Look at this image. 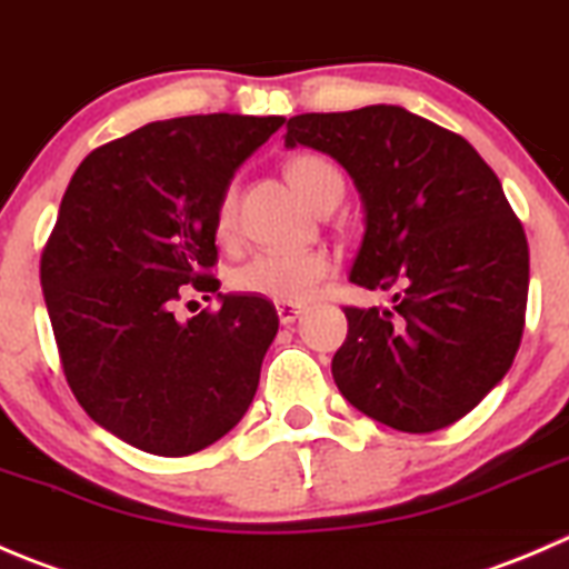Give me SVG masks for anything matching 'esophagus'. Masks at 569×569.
<instances>
[{
	"label": "esophagus",
	"mask_w": 569,
	"mask_h": 569,
	"mask_svg": "<svg viewBox=\"0 0 569 569\" xmlns=\"http://www.w3.org/2000/svg\"><path fill=\"white\" fill-rule=\"evenodd\" d=\"M277 315L284 326L296 323L301 318V307H296V303H277Z\"/></svg>",
	"instance_id": "obj_1"
}]
</instances>
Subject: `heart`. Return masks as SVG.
Wrapping results in <instances>:
<instances>
[{
  "mask_svg": "<svg viewBox=\"0 0 569 569\" xmlns=\"http://www.w3.org/2000/svg\"><path fill=\"white\" fill-rule=\"evenodd\" d=\"M287 179L292 188L315 207L337 204L346 190L340 168L320 154H296L287 162ZM234 223H238V188L229 184L218 199L216 210V232L218 238H232ZM335 271V262L326 251H279L266 249L257 251L251 260L234 271V290L249 292V296L268 298L277 303H303L315 292V287L323 282Z\"/></svg>",
  "mask_w": 569,
  "mask_h": 569,
  "instance_id": "1",
  "label": "heart"
}]
</instances>
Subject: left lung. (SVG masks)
I'll use <instances>...</instances> for the list:
<instances>
[{"instance_id":"1","label":"left lung","mask_w":569,"mask_h":569,"mask_svg":"<svg viewBox=\"0 0 569 569\" xmlns=\"http://www.w3.org/2000/svg\"><path fill=\"white\" fill-rule=\"evenodd\" d=\"M335 157L365 201L351 282L396 290L392 309L346 307L331 359L368 418L429 435L478 407L522 340L528 240L500 179L462 134L396 104L303 112L284 146Z\"/></svg>"}]
</instances>
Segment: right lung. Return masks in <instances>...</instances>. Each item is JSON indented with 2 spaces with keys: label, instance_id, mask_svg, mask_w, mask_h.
I'll use <instances>...</instances> for the list:
<instances>
[{
  "label": "right lung",
  "instance_id": "right-lung-1",
  "mask_svg": "<svg viewBox=\"0 0 569 569\" xmlns=\"http://www.w3.org/2000/svg\"><path fill=\"white\" fill-rule=\"evenodd\" d=\"M282 116H184L93 149L71 177L41 254L66 381L118 440L190 457L254 401L279 329L268 298L173 318L184 292H216L218 199ZM193 303V301H190Z\"/></svg>",
  "mask_w": 569,
  "mask_h": 569
}]
</instances>
